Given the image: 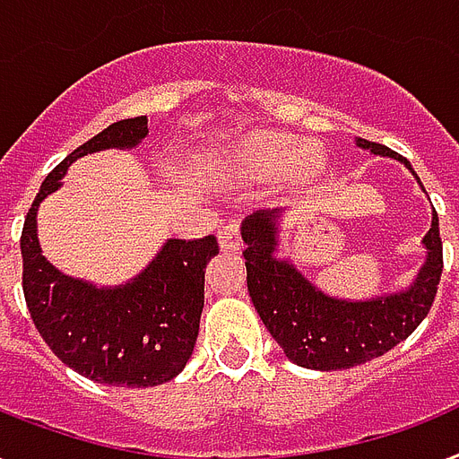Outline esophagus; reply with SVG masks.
<instances>
[{
    "instance_id": "1",
    "label": "esophagus",
    "mask_w": 459,
    "mask_h": 459,
    "mask_svg": "<svg viewBox=\"0 0 459 459\" xmlns=\"http://www.w3.org/2000/svg\"><path fill=\"white\" fill-rule=\"evenodd\" d=\"M218 241L222 251H232L237 254L241 248V234H239V222H230L218 232Z\"/></svg>"
}]
</instances>
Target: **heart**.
<instances>
[{
  "label": "heart",
  "instance_id": "b5f03b06",
  "mask_svg": "<svg viewBox=\"0 0 459 459\" xmlns=\"http://www.w3.org/2000/svg\"><path fill=\"white\" fill-rule=\"evenodd\" d=\"M237 160L244 169L261 177L287 172L292 179H311L323 169V152L316 145H301L278 134H263L248 141Z\"/></svg>",
  "mask_w": 459,
  "mask_h": 459
}]
</instances>
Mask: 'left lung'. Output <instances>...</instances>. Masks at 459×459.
Instances as JSON below:
<instances>
[{
  "mask_svg": "<svg viewBox=\"0 0 459 459\" xmlns=\"http://www.w3.org/2000/svg\"><path fill=\"white\" fill-rule=\"evenodd\" d=\"M357 145L374 155L400 160L411 169L410 162L388 145L366 138H357ZM280 212L275 208L248 215L241 222V239L251 301L290 361L316 371L351 368L381 357L417 330L436 299L443 273V241L436 211L431 230L424 237L426 263L417 280L403 292L366 301L323 294L292 263L275 255Z\"/></svg>",
  "mask_w": 459,
  "mask_h": 459,
  "instance_id": "left-lung-1",
  "label": "left lung"
}]
</instances>
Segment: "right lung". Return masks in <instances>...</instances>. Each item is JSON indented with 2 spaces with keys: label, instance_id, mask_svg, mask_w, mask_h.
Segmentation results:
<instances>
[{
  "label": "right lung",
  "instance_id": "right-lung-1",
  "mask_svg": "<svg viewBox=\"0 0 459 459\" xmlns=\"http://www.w3.org/2000/svg\"><path fill=\"white\" fill-rule=\"evenodd\" d=\"M148 136V119L109 124L78 145L42 181L23 222V294L35 328L76 374L95 383L148 388L172 381L189 361L204 311L205 265L218 239H167L151 265L119 287H95L69 278L42 255L38 205L62 186L74 160L108 148H134Z\"/></svg>",
  "mask_w": 459,
  "mask_h": 459
}]
</instances>
